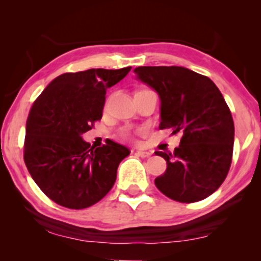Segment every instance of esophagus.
Returning a JSON list of instances; mask_svg holds the SVG:
<instances>
[{
    "label": "esophagus",
    "instance_id": "34e87169",
    "mask_svg": "<svg viewBox=\"0 0 261 261\" xmlns=\"http://www.w3.org/2000/svg\"><path fill=\"white\" fill-rule=\"evenodd\" d=\"M137 154H138L139 156H141V158H148V156L151 155V152L144 151V149H138Z\"/></svg>",
    "mask_w": 261,
    "mask_h": 261
}]
</instances>
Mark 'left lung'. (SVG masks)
I'll list each match as a JSON object with an SVG mask.
<instances>
[{
  "label": "left lung",
  "instance_id": "8db88e82",
  "mask_svg": "<svg viewBox=\"0 0 261 261\" xmlns=\"http://www.w3.org/2000/svg\"><path fill=\"white\" fill-rule=\"evenodd\" d=\"M137 80L160 98V129L181 133L174 152L155 154L166 160L155 187L181 203L202 201L226 179L234 146V122L222 94L210 78L183 66H139Z\"/></svg>",
  "mask_w": 261,
  "mask_h": 261
}]
</instances>
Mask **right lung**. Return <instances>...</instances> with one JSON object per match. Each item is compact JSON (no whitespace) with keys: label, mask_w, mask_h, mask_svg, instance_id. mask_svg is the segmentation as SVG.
Instances as JSON below:
<instances>
[{"label":"right lung","mask_w":261,"mask_h":261,"mask_svg":"<svg viewBox=\"0 0 261 261\" xmlns=\"http://www.w3.org/2000/svg\"><path fill=\"white\" fill-rule=\"evenodd\" d=\"M132 67L63 73L35 99L26 122L23 159L44 194L70 209L88 208L105 197L129 149L112 140L90 147L82 138L101 120L106 91Z\"/></svg>","instance_id":"obj_1"}]
</instances>
